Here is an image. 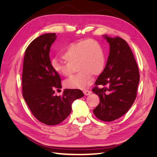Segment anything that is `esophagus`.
<instances>
[{"label":"esophagus","mask_w":157,"mask_h":157,"mask_svg":"<svg viewBox=\"0 0 157 157\" xmlns=\"http://www.w3.org/2000/svg\"><path fill=\"white\" fill-rule=\"evenodd\" d=\"M83 93L84 94V95H86V96H88L90 94H91V91H90V90H84Z\"/></svg>","instance_id":"1"}]
</instances>
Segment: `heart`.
I'll return each instance as SVG.
<instances>
[{"label": "heart", "mask_w": 157, "mask_h": 157, "mask_svg": "<svg viewBox=\"0 0 157 157\" xmlns=\"http://www.w3.org/2000/svg\"><path fill=\"white\" fill-rule=\"evenodd\" d=\"M63 63L57 59L52 61V68L59 75L67 77L79 72L67 79L65 86L68 88L85 89L91 84L92 75L100 74L105 64L104 52L98 42L93 40H80L68 45L61 54Z\"/></svg>", "instance_id": "obj_1"}]
</instances>
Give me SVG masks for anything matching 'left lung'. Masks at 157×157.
I'll return each mask as SVG.
<instances>
[{
	"label": "left lung",
	"mask_w": 157,
	"mask_h": 157,
	"mask_svg": "<svg viewBox=\"0 0 157 157\" xmlns=\"http://www.w3.org/2000/svg\"><path fill=\"white\" fill-rule=\"evenodd\" d=\"M103 37L109 44V54L105 67L92 89L99 98V105L93 112L99 120L111 122L124 115L134 103L140 74L127 42L118 36ZM98 86L104 87L99 89Z\"/></svg>",
	"instance_id": "8db88e82"
}]
</instances>
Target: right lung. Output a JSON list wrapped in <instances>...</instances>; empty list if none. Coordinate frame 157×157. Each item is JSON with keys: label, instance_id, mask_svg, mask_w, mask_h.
I'll use <instances>...</instances> for the list:
<instances>
[{"label": "right lung", "instance_id": "add662e5", "mask_svg": "<svg viewBox=\"0 0 157 157\" xmlns=\"http://www.w3.org/2000/svg\"><path fill=\"white\" fill-rule=\"evenodd\" d=\"M56 33H46L33 40L25 50L22 73L23 96L33 115L46 125L63 121L72 110L73 102L84 96L78 89H65L62 96L55 95L61 88V78L52 68L50 50Z\"/></svg>", "mask_w": 157, "mask_h": 157}]
</instances>
